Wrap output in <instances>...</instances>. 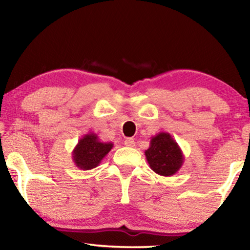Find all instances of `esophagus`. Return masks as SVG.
<instances>
[{
  "mask_svg": "<svg viewBox=\"0 0 250 250\" xmlns=\"http://www.w3.org/2000/svg\"><path fill=\"white\" fill-rule=\"evenodd\" d=\"M125 146H129V147H134L135 146V141L133 140L132 138L126 139V140L125 141Z\"/></svg>",
  "mask_w": 250,
  "mask_h": 250,
  "instance_id": "esophagus-1",
  "label": "esophagus"
}]
</instances>
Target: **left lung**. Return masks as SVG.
<instances>
[{
  "label": "left lung",
  "instance_id": "obj_1",
  "mask_svg": "<svg viewBox=\"0 0 250 250\" xmlns=\"http://www.w3.org/2000/svg\"><path fill=\"white\" fill-rule=\"evenodd\" d=\"M145 154L151 170L162 176L174 175L184 162L181 147L167 132H159L152 137Z\"/></svg>",
  "mask_w": 250,
  "mask_h": 250
}]
</instances>
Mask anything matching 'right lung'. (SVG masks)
<instances>
[{"label": "right lung", "mask_w": 250, "mask_h": 250, "mask_svg": "<svg viewBox=\"0 0 250 250\" xmlns=\"http://www.w3.org/2000/svg\"><path fill=\"white\" fill-rule=\"evenodd\" d=\"M112 147V142L100 141L96 133L84 134L71 152L75 166L83 171L95 168Z\"/></svg>", "instance_id": "right-lung-1"}]
</instances>
